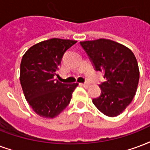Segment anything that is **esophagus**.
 <instances>
[{
	"label": "esophagus",
	"instance_id": "34e87169",
	"mask_svg": "<svg viewBox=\"0 0 150 150\" xmlns=\"http://www.w3.org/2000/svg\"><path fill=\"white\" fill-rule=\"evenodd\" d=\"M81 85H82L83 86H84V87H88V86H90V84L87 83H82Z\"/></svg>",
	"mask_w": 150,
	"mask_h": 150
}]
</instances>
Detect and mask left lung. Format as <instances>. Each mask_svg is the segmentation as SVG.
<instances>
[{"mask_svg":"<svg viewBox=\"0 0 150 150\" xmlns=\"http://www.w3.org/2000/svg\"><path fill=\"white\" fill-rule=\"evenodd\" d=\"M96 71L104 72L101 95L92 102L103 115L116 117L130 104L137 91L139 68L132 51L115 41H81Z\"/></svg>","mask_w":150,"mask_h":150,"instance_id":"left-lung-1","label":"left lung"}]
</instances>
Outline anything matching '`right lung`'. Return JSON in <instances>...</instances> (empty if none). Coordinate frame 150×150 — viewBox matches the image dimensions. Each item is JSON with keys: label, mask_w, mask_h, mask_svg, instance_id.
Segmentation results:
<instances>
[{"label": "right lung", "mask_w": 150, "mask_h": 150, "mask_svg": "<svg viewBox=\"0 0 150 150\" xmlns=\"http://www.w3.org/2000/svg\"><path fill=\"white\" fill-rule=\"evenodd\" d=\"M76 40L52 38L33 45L21 63L20 80L26 100L35 114L54 118L68 106L78 83L55 79L67 50Z\"/></svg>", "instance_id": "add662e5"}]
</instances>
